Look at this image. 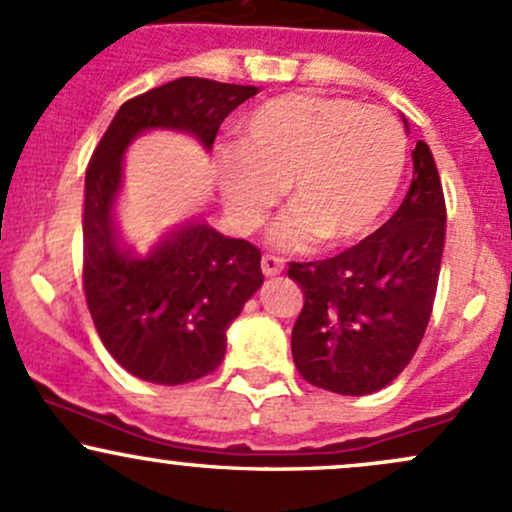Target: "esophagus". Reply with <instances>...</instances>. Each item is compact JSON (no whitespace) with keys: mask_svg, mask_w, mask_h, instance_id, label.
<instances>
[{"mask_svg":"<svg viewBox=\"0 0 512 512\" xmlns=\"http://www.w3.org/2000/svg\"><path fill=\"white\" fill-rule=\"evenodd\" d=\"M284 269V260L277 255H262V272L267 274V277H274V274H279Z\"/></svg>","mask_w":512,"mask_h":512,"instance_id":"34e87169","label":"esophagus"}]
</instances>
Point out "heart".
<instances>
[{"mask_svg":"<svg viewBox=\"0 0 512 512\" xmlns=\"http://www.w3.org/2000/svg\"><path fill=\"white\" fill-rule=\"evenodd\" d=\"M238 131L243 143L216 155L226 206L240 228H257L289 179L294 204L272 228L284 250L362 238L389 209L406 165L401 123L352 99L279 94L247 111Z\"/></svg>","mask_w":512,"mask_h":512,"instance_id":"b5f03b06","label":"heart"}]
</instances>
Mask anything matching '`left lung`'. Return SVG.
Returning a JSON list of instances; mask_svg holds the SVG:
<instances>
[{
    "instance_id": "left-lung-1",
    "label": "left lung",
    "mask_w": 512,
    "mask_h": 512,
    "mask_svg": "<svg viewBox=\"0 0 512 512\" xmlns=\"http://www.w3.org/2000/svg\"><path fill=\"white\" fill-rule=\"evenodd\" d=\"M445 221L440 172L418 140L411 189L384 226L328 260L289 262L303 291L291 352L308 384L367 396L408 367L435 303Z\"/></svg>"
}]
</instances>
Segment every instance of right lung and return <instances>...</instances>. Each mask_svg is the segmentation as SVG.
Masks as SVG:
<instances>
[{
	"label": "right lung",
	"mask_w": 512,
	"mask_h": 512,
	"mask_svg": "<svg viewBox=\"0 0 512 512\" xmlns=\"http://www.w3.org/2000/svg\"><path fill=\"white\" fill-rule=\"evenodd\" d=\"M257 87L179 77L121 106L84 177L82 291L94 328L128 374L179 386L216 372L226 330L265 277L260 250L194 221L133 245L114 223L121 155L138 133L174 128L211 148L218 128Z\"/></svg>",
	"instance_id": "right-lung-1"
}]
</instances>
